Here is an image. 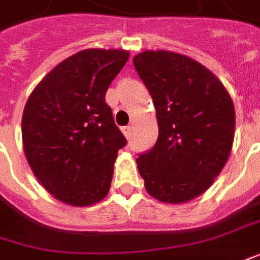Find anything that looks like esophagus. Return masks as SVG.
<instances>
[{"instance_id":"34e87169","label":"esophagus","mask_w":260,"mask_h":260,"mask_svg":"<svg viewBox=\"0 0 260 260\" xmlns=\"http://www.w3.org/2000/svg\"><path fill=\"white\" fill-rule=\"evenodd\" d=\"M131 132H132V126H129V125H128V126H123V128H122V134L126 138L129 137Z\"/></svg>"}]
</instances>
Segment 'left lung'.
Here are the masks:
<instances>
[{"label":"left lung","instance_id":"left-lung-1","mask_svg":"<svg viewBox=\"0 0 260 260\" xmlns=\"http://www.w3.org/2000/svg\"><path fill=\"white\" fill-rule=\"evenodd\" d=\"M134 65L152 96L159 128L152 149L138 156V171L151 197L188 202L211 186L229 158L232 98L215 74L189 56L144 51Z\"/></svg>","mask_w":260,"mask_h":260}]
</instances>
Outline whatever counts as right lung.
<instances>
[{
  "label": "right lung",
  "mask_w": 260,
  "mask_h": 260,
  "mask_svg": "<svg viewBox=\"0 0 260 260\" xmlns=\"http://www.w3.org/2000/svg\"><path fill=\"white\" fill-rule=\"evenodd\" d=\"M129 58L122 49H84L41 79L22 114V144L37 179L55 199L89 206L107 197L126 139L105 102Z\"/></svg>",
  "instance_id": "right-lung-1"
}]
</instances>
